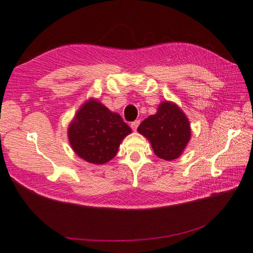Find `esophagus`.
<instances>
[{"label": "esophagus", "instance_id": "esophagus-1", "mask_svg": "<svg viewBox=\"0 0 253 253\" xmlns=\"http://www.w3.org/2000/svg\"><path fill=\"white\" fill-rule=\"evenodd\" d=\"M139 124H140V121H135V122H132V123L130 124V127H131V129L136 131L137 127L139 126Z\"/></svg>", "mask_w": 253, "mask_h": 253}]
</instances>
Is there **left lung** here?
<instances>
[{
  "mask_svg": "<svg viewBox=\"0 0 253 253\" xmlns=\"http://www.w3.org/2000/svg\"><path fill=\"white\" fill-rule=\"evenodd\" d=\"M137 130L151 142L156 155L168 161L180 157L191 137L185 114L169 102L161 103L155 115L146 118Z\"/></svg>",
  "mask_w": 253,
  "mask_h": 253,
  "instance_id": "left-lung-1",
  "label": "left lung"
}]
</instances>
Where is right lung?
Here are the masks:
<instances>
[{"instance_id":"obj_1","label":"right lung","mask_w":253,"mask_h":253,"mask_svg":"<svg viewBox=\"0 0 253 253\" xmlns=\"http://www.w3.org/2000/svg\"><path fill=\"white\" fill-rule=\"evenodd\" d=\"M130 127L121 115L90 100L78 111L68 129L69 141L77 155L87 162L103 165L116 156Z\"/></svg>"}]
</instances>
